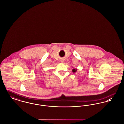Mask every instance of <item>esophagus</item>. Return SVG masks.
I'll use <instances>...</instances> for the list:
<instances>
[{
    "label": "esophagus",
    "mask_w": 124,
    "mask_h": 124,
    "mask_svg": "<svg viewBox=\"0 0 124 124\" xmlns=\"http://www.w3.org/2000/svg\"><path fill=\"white\" fill-rule=\"evenodd\" d=\"M63 61H62V62H63Z\"/></svg>",
    "instance_id": "esophagus-1"
}]
</instances>
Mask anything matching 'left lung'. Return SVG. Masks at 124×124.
Masks as SVG:
<instances>
[{
  "label": "left lung",
  "mask_w": 124,
  "mask_h": 124,
  "mask_svg": "<svg viewBox=\"0 0 124 124\" xmlns=\"http://www.w3.org/2000/svg\"><path fill=\"white\" fill-rule=\"evenodd\" d=\"M77 69H72V72H75L76 71H77Z\"/></svg>",
  "instance_id": "obj_1"
}]
</instances>
